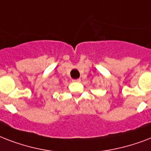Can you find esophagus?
<instances>
[{
	"mask_svg": "<svg viewBox=\"0 0 151 151\" xmlns=\"http://www.w3.org/2000/svg\"><path fill=\"white\" fill-rule=\"evenodd\" d=\"M73 81H74V82H78V81H81V79L80 78H78V79H73Z\"/></svg>",
	"mask_w": 151,
	"mask_h": 151,
	"instance_id": "obj_1",
	"label": "esophagus"
}]
</instances>
